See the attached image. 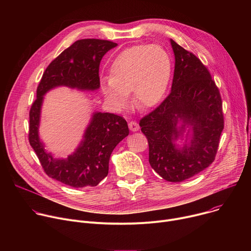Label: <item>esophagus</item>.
<instances>
[{
    "instance_id": "esophagus-1",
    "label": "esophagus",
    "mask_w": 251,
    "mask_h": 251,
    "mask_svg": "<svg viewBox=\"0 0 251 251\" xmlns=\"http://www.w3.org/2000/svg\"><path fill=\"white\" fill-rule=\"evenodd\" d=\"M128 126H129L130 131H132V132H137V131L139 130V128H140V127H139V124H138L137 122H135V121L129 122Z\"/></svg>"
}]
</instances>
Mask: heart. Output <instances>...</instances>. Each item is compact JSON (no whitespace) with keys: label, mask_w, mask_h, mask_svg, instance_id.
I'll use <instances>...</instances> for the list:
<instances>
[{"label":"heart","mask_w":251,"mask_h":251,"mask_svg":"<svg viewBox=\"0 0 251 251\" xmlns=\"http://www.w3.org/2000/svg\"><path fill=\"white\" fill-rule=\"evenodd\" d=\"M172 68V57L163 47L134 46L114 58L109 68V79H101V90L118 108L127 105V94L132 92L136 108L148 109L160 103L165 96Z\"/></svg>","instance_id":"b5f03b06"}]
</instances>
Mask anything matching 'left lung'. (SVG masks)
<instances>
[{"mask_svg": "<svg viewBox=\"0 0 251 251\" xmlns=\"http://www.w3.org/2000/svg\"><path fill=\"white\" fill-rule=\"evenodd\" d=\"M175 70L171 93L140 120L148 139L149 163L164 180L180 183L207 168L224 130L220 91L207 68L170 40Z\"/></svg>", "mask_w": 251, "mask_h": 251, "instance_id": "1", "label": "left lung"}]
</instances>
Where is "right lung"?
<instances>
[{
    "label": "right lung",
    "mask_w": 251,
    "mask_h": 251,
    "mask_svg": "<svg viewBox=\"0 0 251 251\" xmlns=\"http://www.w3.org/2000/svg\"><path fill=\"white\" fill-rule=\"evenodd\" d=\"M117 44L95 39L80 40L63 50L47 67L29 111V144L45 172L54 180L73 188L95 187L108 175L109 159L114 148L128 136L122 117L94 111L76 149L66 158H56L46 149L40 136L45 95L65 86L79 91H96L100 87L99 64L104 54Z\"/></svg>",
    "instance_id": "right-lung-1"
}]
</instances>
